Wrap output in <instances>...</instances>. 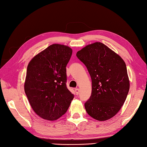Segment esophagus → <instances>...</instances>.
Wrapping results in <instances>:
<instances>
[{"instance_id":"1","label":"esophagus","mask_w":147,"mask_h":147,"mask_svg":"<svg viewBox=\"0 0 147 147\" xmlns=\"http://www.w3.org/2000/svg\"><path fill=\"white\" fill-rule=\"evenodd\" d=\"M75 93H76V94L77 95H78V94H79V92H80V90H79V89L78 88H76L75 90Z\"/></svg>"}]
</instances>
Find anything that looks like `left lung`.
<instances>
[{
	"label": "left lung",
	"instance_id": "8db88e82",
	"mask_svg": "<svg viewBox=\"0 0 147 147\" xmlns=\"http://www.w3.org/2000/svg\"><path fill=\"white\" fill-rule=\"evenodd\" d=\"M77 56L86 65L92 81L91 95L84 104L86 111L99 121L110 119L121 109L129 90L125 63L100 42L87 45Z\"/></svg>",
	"mask_w": 147,
	"mask_h": 147
}]
</instances>
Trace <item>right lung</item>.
<instances>
[{"instance_id": "right-lung-1", "label": "right lung", "mask_w": 147, "mask_h": 147, "mask_svg": "<svg viewBox=\"0 0 147 147\" xmlns=\"http://www.w3.org/2000/svg\"><path fill=\"white\" fill-rule=\"evenodd\" d=\"M72 54L70 47L53 44L29 63L24 91L40 117L54 121L67 111L74 97L66 86V66Z\"/></svg>"}]
</instances>
